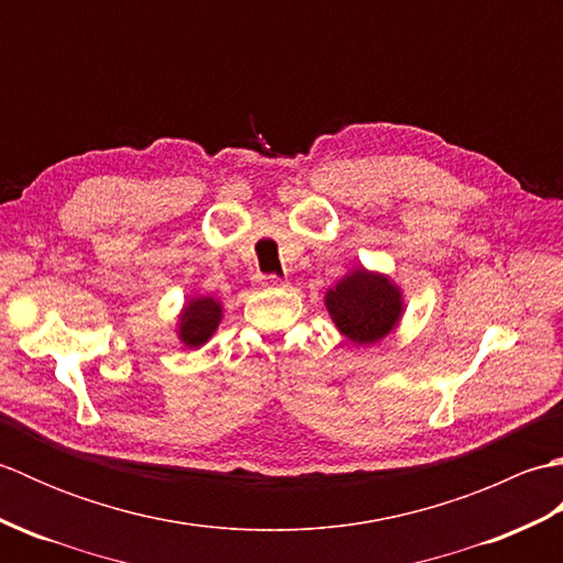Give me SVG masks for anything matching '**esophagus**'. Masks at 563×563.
I'll list each match as a JSON object with an SVG mask.
<instances>
[{"mask_svg": "<svg viewBox=\"0 0 563 563\" xmlns=\"http://www.w3.org/2000/svg\"><path fill=\"white\" fill-rule=\"evenodd\" d=\"M258 283L263 288H278V285H285V280H280L278 275H258Z\"/></svg>", "mask_w": 563, "mask_h": 563, "instance_id": "1", "label": "esophagus"}]
</instances>
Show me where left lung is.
Listing matches in <instances>:
<instances>
[{
    "label": "left lung",
    "mask_w": 563,
    "mask_h": 563,
    "mask_svg": "<svg viewBox=\"0 0 563 563\" xmlns=\"http://www.w3.org/2000/svg\"><path fill=\"white\" fill-rule=\"evenodd\" d=\"M329 317L355 345H375L399 327L404 314L401 288L389 275L353 268L327 290Z\"/></svg>",
    "instance_id": "obj_1"
}]
</instances>
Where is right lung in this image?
I'll list each match as a JSON object with an SVG mask.
<instances>
[{"instance_id": "add662e5", "label": "right lung", "mask_w": 563, "mask_h": 563, "mask_svg": "<svg viewBox=\"0 0 563 563\" xmlns=\"http://www.w3.org/2000/svg\"><path fill=\"white\" fill-rule=\"evenodd\" d=\"M222 321V302L214 297H190L186 300L181 314L176 321V336L186 349H200L206 345L212 333L218 331Z\"/></svg>"}]
</instances>
